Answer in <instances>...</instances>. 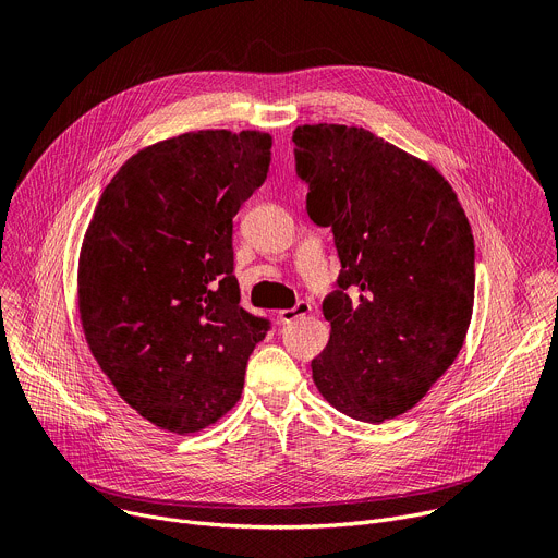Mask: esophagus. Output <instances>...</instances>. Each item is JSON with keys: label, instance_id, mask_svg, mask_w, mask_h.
Here are the masks:
<instances>
[{"label": "esophagus", "instance_id": "34e87169", "mask_svg": "<svg viewBox=\"0 0 558 558\" xmlns=\"http://www.w3.org/2000/svg\"><path fill=\"white\" fill-rule=\"evenodd\" d=\"M310 312H312V305H310L307 301H299L291 310L278 312V320H280L282 325H289V323H293L295 318H301V316H305V314H310Z\"/></svg>", "mask_w": 558, "mask_h": 558}]
</instances>
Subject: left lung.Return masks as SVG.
I'll list each match as a JSON object with an SVG mask.
<instances>
[{"mask_svg": "<svg viewBox=\"0 0 558 558\" xmlns=\"http://www.w3.org/2000/svg\"><path fill=\"white\" fill-rule=\"evenodd\" d=\"M293 143L307 215L331 229L341 259L314 384L337 411L379 424L411 411L462 350L475 289L469 219L433 166L363 128L303 125Z\"/></svg>", "mask_w": 558, "mask_h": 558, "instance_id": "1", "label": "left lung"}]
</instances>
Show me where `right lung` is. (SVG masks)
Instances as JSON below:
<instances>
[{
    "label": "right lung",
    "mask_w": 558,
    "mask_h": 558,
    "mask_svg": "<svg viewBox=\"0 0 558 558\" xmlns=\"http://www.w3.org/2000/svg\"><path fill=\"white\" fill-rule=\"evenodd\" d=\"M271 136L199 130L128 159L81 248L78 307L94 359L159 428L227 415L271 320L240 307L233 217L265 183Z\"/></svg>",
    "instance_id": "add662e5"
}]
</instances>
